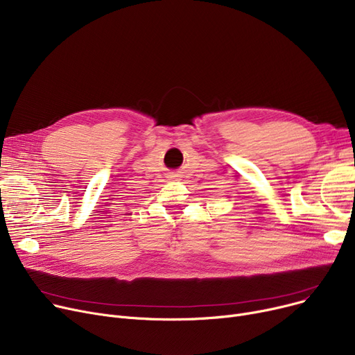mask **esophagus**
<instances>
[{
  "mask_svg": "<svg viewBox=\"0 0 355 355\" xmlns=\"http://www.w3.org/2000/svg\"><path fill=\"white\" fill-rule=\"evenodd\" d=\"M178 175H180L178 173H170V178H173V180H174V178H177Z\"/></svg>",
  "mask_w": 355,
  "mask_h": 355,
  "instance_id": "obj_1",
  "label": "esophagus"
}]
</instances>
